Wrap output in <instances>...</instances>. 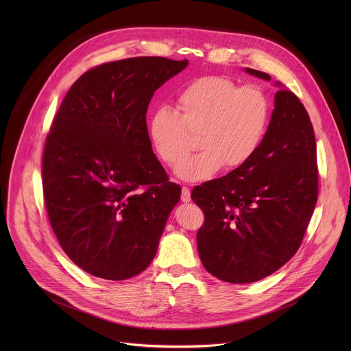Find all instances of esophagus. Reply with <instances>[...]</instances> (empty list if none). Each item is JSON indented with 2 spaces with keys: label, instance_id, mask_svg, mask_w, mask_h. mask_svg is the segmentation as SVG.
I'll return each mask as SVG.
<instances>
[{
  "label": "esophagus",
  "instance_id": "esophagus-1",
  "mask_svg": "<svg viewBox=\"0 0 351 351\" xmlns=\"http://www.w3.org/2000/svg\"><path fill=\"white\" fill-rule=\"evenodd\" d=\"M180 198H182L183 203H189V202H190L191 197H190V189H189V187H186V186L182 187V195H180Z\"/></svg>",
  "mask_w": 351,
  "mask_h": 351
}]
</instances>
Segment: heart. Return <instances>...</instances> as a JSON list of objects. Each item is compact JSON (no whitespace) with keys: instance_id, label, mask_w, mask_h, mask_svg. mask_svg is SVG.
I'll list each match as a JSON object with an SVG mask.
<instances>
[{"instance_id":"1","label":"heart","mask_w":351,"mask_h":351,"mask_svg":"<svg viewBox=\"0 0 351 351\" xmlns=\"http://www.w3.org/2000/svg\"><path fill=\"white\" fill-rule=\"evenodd\" d=\"M271 101L257 84L239 86L221 75L202 76L187 84L176 99V112L157 110L148 122V137L158 158L175 167L192 147L191 134H199L204 149L180 164L184 180H204L221 167L233 171L254 158L267 134Z\"/></svg>"}]
</instances>
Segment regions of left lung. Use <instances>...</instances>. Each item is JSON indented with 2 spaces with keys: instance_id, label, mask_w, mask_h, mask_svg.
<instances>
[{
  "instance_id": "left-lung-1",
  "label": "left lung",
  "mask_w": 351,
  "mask_h": 351,
  "mask_svg": "<svg viewBox=\"0 0 351 351\" xmlns=\"http://www.w3.org/2000/svg\"><path fill=\"white\" fill-rule=\"evenodd\" d=\"M269 80L265 72L245 68ZM203 210L197 248L204 268L229 283L261 280L298 250L318 199L314 128L298 97L275 94V110L254 158L226 176L195 186Z\"/></svg>"
}]
</instances>
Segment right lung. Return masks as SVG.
Instances as JSON below:
<instances>
[{"label": "right lung", "instance_id": "add662e5", "mask_svg": "<svg viewBox=\"0 0 351 351\" xmlns=\"http://www.w3.org/2000/svg\"><path fill=\"white\" fill-rule=\"evenodd\" d=\"M187 60L136 57L101 64L69 88L43 153L44 204L66 256L108 280L156 257L182 187L153 153L145 114L154 91Z\"/></svg>", "mask_w": 351, "mask_h": 351}]
</instances>
